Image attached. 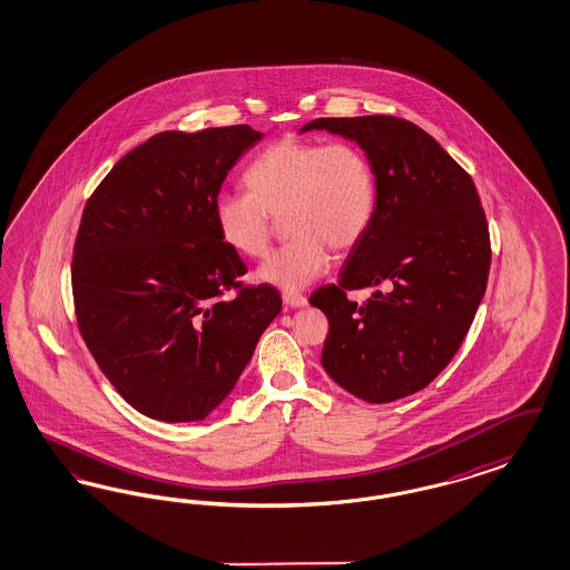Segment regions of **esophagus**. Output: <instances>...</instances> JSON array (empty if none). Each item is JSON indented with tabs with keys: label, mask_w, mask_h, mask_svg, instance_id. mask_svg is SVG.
I'll list each match as a JSON object with an SVG mask.
<instances>
[{
	"label": "esophagus",
	"mask_w": 570,
	"mask_h": 570,
	"mask_svg": "<svg viewBox=\"0 0 570 570\" xmlns=\"http://www.w3.org/2000/svg\"><path fill=\"white\" fill-rule=\"evenodd\" d=\"M282 301H284V305H288V307H305V305H307V298H305V296L293 295V293H284Z\"/></svg>",
	"instance_id": "esophagus-1"
}]
</instances>
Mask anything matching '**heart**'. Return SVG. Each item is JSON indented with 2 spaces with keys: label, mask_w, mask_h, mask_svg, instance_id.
<instances>
[{
  "label": "heart",
  "mask_w": 570,
  "mask_h": 570,
  "mask_svg": "<svg viewBox=\"0 0 570 570\" xmlns=\"http://www.w3.org/2000/svg\"><path fill=\"white\" fill-rule=\"evenodd\" d=\"M248 194L223 191L215 223L237 255L261 258L274 237V218L284 215V242L258 277L298 291L326 272L331 248L350 253L368 234L376 208V175L362 147L350 140H275L244 175Z\"/></svg>",
  "instance_id": "obj_1"
}]
</instances>
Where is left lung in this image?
Instances as JSON below:
<instances>
[{
  "mask_svg": "<svg viewBox=\"0 0 570 570\" xmlns=\"http://www.w3.org/2000/svg\"><path fill=\"white\" fill-rule=\"evenodd\" d=\"M371 157L376 208L338 284L309 303L328 317L322 366L343 390L387 404L425 390L459 352L487 293L491 236L470 175L423 128L393 116L317 118ZM374 287L357 306L346 293Z\"/></svg>",
  "mask_w": 570,
  "mask_h": 570,
  "instance_id": "left-lung-1",
  "label": "left lung"
}]
</instances>
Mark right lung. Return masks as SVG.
<instances>
[{
    "mask_svg": "<svg viewBox=\"0 0 570 570\" xmlns=\"http://www.w3.org/2000/svg\"><path fill=\"white\" fill-rule=\"evenodd\" d=\"M261 132L166 130L88 197L71 261L78 328L119 395L157 421H202L229 395L282 309L218 234L215 199Z\"/></svg>",
    "mask_w": 570,
    "mask_h": 570,
    "instance_id": "1",
    "label": "right lung"
}]
</instances>
